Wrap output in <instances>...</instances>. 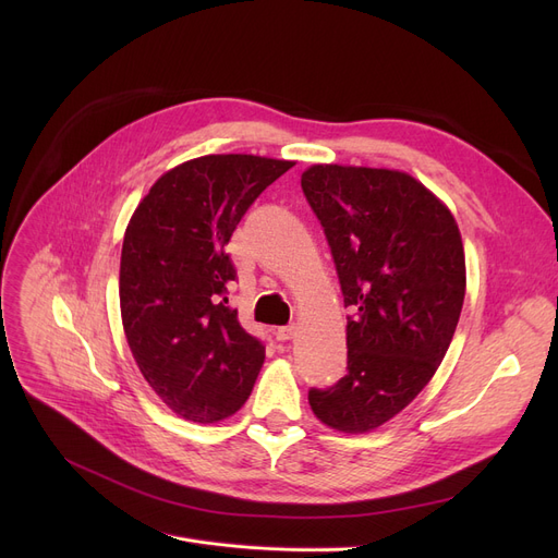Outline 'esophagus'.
I'll return each mask as SVG.
<instances>
[{
  "instance_id": "obj_1",
  "label": "esophagus",
  "mask_w": 558,
  "mask_h": 558,
  "mask_svg": "<svg viewBox=\"0 0 558 558\" xmlns=\"http://www.w3.org/2000/svg\"><path fill=\"white\" fill-rule=\"evenodd\" d=\"M294 337H296V326H282L276 330V339H280V341H289Z\"/></svg>"
}]
</instances>
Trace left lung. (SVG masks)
Returning a JSON list of instances; mask_svg holds the SVG:
<instances>
[{
    "instance_id": "8db88e82",
    "label": "left lung",
    "mask_w": 558,
    "mask_h": 558,
    "mask_svg": "<svg viewBox=\"0 0 558 558\" xmlns=\"http://www.w3.org/2000/svg\"><path fill=\"white\" fill-rule=\"evenodd\" d=\"M301 187L324 226L348 316V373L312 389L328 427L364 434L412 402L444 362L465 296L459 226L414 175L312 165Z\"/></svg>"
}]
</instances>
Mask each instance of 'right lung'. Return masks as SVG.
<instances>
[{
  "mask_svg": "<svg viewBox=\"0 0 558 558\" xmlns=\"http://www.w3.org/2000/svg\"><path fill=\"white\" fill-rule=\"evenodd\" d=\"M291 167L246 154L187 160L160 175L129 221L120 264L126 341L146 383L185 421H223L253 391L264 345L228 307L238 274L226 244Z\"/></svg>",
  "mask_w": 558,
  "mask_h": 558,
  "instance_id": "add662e5",
  "label": "right lung"
}]
</instances>
